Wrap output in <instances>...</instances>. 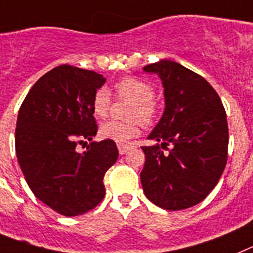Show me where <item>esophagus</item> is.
Listing matches in <instances>:
<instances>
[{"mask_svg":"<svg viewBox=\"0 0 253 253\" xmlns=\"http://www.w3.org/2000/svg\"><path fill=\"white\" fill-rule=\"evenodd\" d=\"M118 151H120L121 155H124V154H126L127 151L131 149V145H125V144H118Z\"/></svg>","mask_w":253,"mask_h":253,"instance_id":"obj_1","label":"esophagus"}]
</instances>
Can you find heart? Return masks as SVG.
<instances>
[{
  "mask_svg": "<svg viewBox=\"0 0 253 253\" xmlns=\"http://www.w3.org/2000/svg\"><path fill=\"white\" fill-rule=\"evenodd\" d=\"M116 93L120 98H127L132 100L128 109L129 121H108L100 126L99 135L102 139L111 140L117 144H125L139 133V122L142 125L153 124L155 118L154 98L155 91L144 80L133 76L125 78L114 85ZM112 98L105 87H100L95 91L93 98V113L98 118H105L111 109Z\"/></svg>",
  "mask_w": 253,
  "mask_h": 253,
  "instance_id": "1",
  "label": "heart"
}]
</instances>
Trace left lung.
Instances as JSON below:
<instances>
[{"mask_svg": "<svg viewBox=\"0 0 253 253\" xmlns=\"http://www.w3.org/2000/svg\"><path fill=\"white\" fill-rule=\"evenodd\" d=\"M164 87L163 116L148 136L160 144L142 146L140 173L145 196L164 210L201 203L220 179L228 158L227 114L214 87L178 62L145 66ZM171 145L167 153L162 147Z\"/></svg>", "mask_w": 253, "mask_h": 253, "instance_id": "8db88e82", "label": "left lung"}]
</instances>
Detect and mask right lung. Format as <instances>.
Segmentation results:
<instances>
[{
    "label": "right lung",
    "mask_w": 253,
    "mask_h": 253,
    "mask_svg": "<svg viewBox=\"0 0 253 253\" xmlns=\"http://www.w3.org/2000/svg\"><path fill=\"white\" fill-rule=\"evenodd\" d=\"M105 78L95 71L61 65L39 79L17 114L15 149L26 183L37 199L65 216L95 208L105 195V172L116 163V142L96 135L93 98Z\"/></svg>",
    "instance_id": "add662e5"
}]
</instances>
